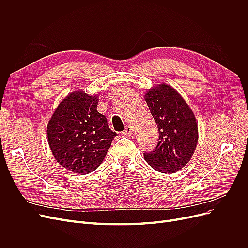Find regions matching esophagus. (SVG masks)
I'll return each instance as SVG.
<instances>
[{
    "label": "esophagus",
    "mask_w": 248,
    "mask_h": 248,
    "mask_svg": "<svg viewBox=\"0 0 248 248\" xmlns=\"http://www.w3.org/2000/svg\"><path fill=\"white\" fill-rule=\"evenodd\" d=\"M124 134H126V136H131V134L133 133V127L130 126V125H127L125 127V129L123 131Z\"/></svg>",
    "instance_id": "1"
}]
</instances>
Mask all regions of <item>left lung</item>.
Returning a JSON list of instances; mask_svg holds the SVG:
<instances>
[{
    "label": "left lung",
    "mask_w": 248,
    "mask_h": 248,
    "mask_svg": "<svg viewBox=\"0 0 248 248\" xmlns=\"http://www.w3.org/2000/svg\"><path fill=\"white\" fill-rule=\"evenodd\" d=\"M151 115L158 127L159 141L144 157L154 170L171 174L189 162L197 148L199 132L196 117L174 88L160 84L145 95Z\"/></svg>",
    "instance_id": "1"
}]
</instances>
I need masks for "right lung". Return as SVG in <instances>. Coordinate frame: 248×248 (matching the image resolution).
I'll list each match as a JSON object with an SVG mask.
<instances>
[{
	"label": "right lung",
	"instance_id": "obj_1",
	"mask_svg": "<svg viewBox=\"0 0 248 248\" xmlns=\"http://www.w3.org/2000/svg\"><path fill=\"white\" fill-rule=\"evenodd\" d=\"M98 98L74 91L59 104L47 125L48 145L66 170L86 175L100 166L117 133L97 111Z\"/></svg>",
	"mask_w": 248,
	"mask_h": 248
}]
</instances>
